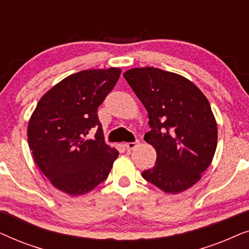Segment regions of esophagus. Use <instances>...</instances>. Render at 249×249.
I'll list each match as a JSON object with an SVG mask.
<instances>
[{"instance_id":"obj_1","label":"esophagus","mask_w":249,"mask_h":249,"mask_svg":"<svg viewBox=\"0 0 249 249\" xmlns=\"http://www.w3.org/2000/svg\"><path fill=\"white\" fill-rule=\"evenodd\" d=\"M139 145V141H136V142H125V148L128 149V151H132V149H135L137 146Z\"/></svg>"}]
</instances>
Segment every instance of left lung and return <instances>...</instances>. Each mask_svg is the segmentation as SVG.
Masks as SVG:
<instances>
[{"mask_svg":"<svg viewBox=\"0 0 249 249\" xmlns=\"http://www.w3.org/2000/svg\"><path fill=\"white\" fill-rule=\"evenodd\" d=\"M124 77L148 113L145 142L156 151L142 178L169 194L195 185L212 162L217 127L211 105L198 87L180 74L158 68H134Z\"/></svg>","mask_w":249,"mask_h":249,"instance_id":"1","label":"left lung"}]
</instances>
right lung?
I'll list each match as a JSON object with an SVG mask.
<instances>
[{"label": "right lung", "mask_w": 249, "mask_h": 249, "mask_svg": "<svg viewBox=\"0 0 249 249\" xmlns=\"http://www.w3.org/2000/svg\"><path fill=\"white\" fill-rule=\"evenodd\" d=\"M120 73L119 68L79 71L37 103L27 129L28 145L37 166L61 192L84 195L107 178L119 152L105 144L97 108ZM90 131H97L94 139Z\"/></svg>", "instance_id": "right-lung-1"}]
</instances>
